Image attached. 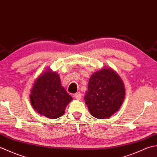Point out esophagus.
I'll return each mask as SVG.
<instances>
[{
	"label": "esophagus",
	"instance_id": "1",
	"mask_svg": "<svg viewBox=\"0 0 157 157\" xmlns=\"http://www.w3.org/2000/svg\"><path fill=\"white\" fill-rule=\"evenodd\" d=\"M74 97L75 98V99L76 100H79L81 98V93L80 92H78V93H76V94H75V95H74Z\"/></svg>",
	"mask_w": 157,
	"mask_h": 157
}]
</instances>
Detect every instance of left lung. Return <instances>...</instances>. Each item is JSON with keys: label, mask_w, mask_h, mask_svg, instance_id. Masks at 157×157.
I'll return each mask as SVG.
<instances>
[{"label": "left lung", "mask_w": 157, "mask_h": 157, "mask_svg": "<svg viewBox=\"0 0 157 157\" xmlns=\"http://www.w3.org/2000/svg\"><path fill=\"white\" fill-rule=\"evenodd\" d=\"M124 96L125 88L121 76L111 68L104 67L91 76L84 98L92 116L104 119L120 109Z\"/></svg>", "instance_id": "8db88e82"}]
</instances>
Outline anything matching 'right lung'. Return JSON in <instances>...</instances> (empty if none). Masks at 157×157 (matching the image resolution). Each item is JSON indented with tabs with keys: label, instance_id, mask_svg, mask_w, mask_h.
Wrapping results in <instances>:
<instances>
[{
	"label": "right lung",
	"instance_id": "add662e5",
	"mask_svg": "<svg viewBox=\"0 0 157 157\" xmlns=\"http://www.w3.org/2000/svg\"><path fill=\"white\" fill-rule=\"evenodd\" d=\"M34 109L47 119L62 117L72 98L61 84L59 75L47 68L35 80L30 95Z\"/></svg>",
	"mask_w": 157,
	"mask_h": 157
}]
</instances>
